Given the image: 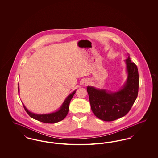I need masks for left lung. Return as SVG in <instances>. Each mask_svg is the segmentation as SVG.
I'll return each mask as SVG.
<instances>
[{"label":"left lung","instance_id":"left-lung-1","mask_svg":"<svg viewBox=\"0 0 158 158\" xmlns=\"http://www.w3.org/2000/svg\"><path fill=\"white\" fill-rule=\"evenodd\" d=\"M127 78L124 86L117 92L88 86L91 110L98 118L112 121L124 117L130 110L137 97L139 72L130 56L126 60Z\"/></svg>","mask_w":158,"mask_h":158}]
</instances>
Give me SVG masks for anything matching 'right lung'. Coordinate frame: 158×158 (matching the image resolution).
I'll list each match as a JSON object with an SVG mask.
<instances>
[{"label": "right lung", "instance_id": "add662e5", "mask_svg": "<svg viewBox=\"0 0 158 158\" xmlns=\"http://www.w3.org/2000/svg\"><path fill=\"white\" fill-rule=\"evenodd\" d=\"M76 90H74L72 93H71L65 101L63 102V104L61 106L60 109L54 112V113H50V114H37L34 113H31L30 111H28L27 108L25 106V105L23 104L24 107V109L25 111L28 113V114L30 116L31 118L37 120L45 123H56L59 121L63 120L68 115L69 112V104L70 102L73 98V95L75 94ZM19 91V84H18V92Z\"/></svg>", "mask_w": 158, "mask_h": 158}]
</instances>
